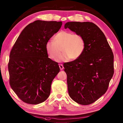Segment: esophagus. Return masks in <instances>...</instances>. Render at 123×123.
<instances>
[{"mask_svg":"<svg viewBox=\"0 0 123 123\" xmlns=\"http://www.w3.org/2000/svg\"><path fill=\"white\" fill-rule=\"evenodd\" d=\"M59 68H60V70H62L63 69V68H64V67H63V66L62 64H60L59 65Z\"/></svg>","mask_w":123,"mask_h":123,"instance_id":"34e87169","label":"esophagus"}]
</instances>
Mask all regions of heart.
<instances>
[{
	"mask_svg": "<svg viewBox=\"0 0 123 123\" xmlns=\"http://www.w3.org/2000/svg\"><path fill=\"white\" fill-rule=\"evenodd\" d=\"M85 48L86 41L81 35L66 31H62L56 34L54 36L53 41H48L45 45L47 53L53 60L59 58L61 50L64 52L57 61L79 59L84 52Z\"/></svg>",
	"mask_w": 123,
	"mask_h": 123,
	"instance_id": "obj_1",
	"label": "heart"
}]
</instances>
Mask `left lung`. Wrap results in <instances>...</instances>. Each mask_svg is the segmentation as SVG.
<instances>
[{
  "instance_id": "1",
  "label": "left lung",
  "mask_w": 123,
  "mask_h": 123,
  "mask_svg": "<svg viewBox=\"0 0 123 123\" xmlns=\"http://www.w3.org/2000/svg\"><path fill=\"white\" fill-rule=\"evenodd\" d=\"M64 28L81 35L85 50L79 59L63 64L69 95L82 105L105 94L113 76L114 54L103 32L92 22H68Z\"/></svg>"
}]
</instances>
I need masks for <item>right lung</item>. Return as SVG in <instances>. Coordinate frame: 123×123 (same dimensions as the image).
<instances>
[{
    "label": "right lung",
    "instance_id": "add662e5",
    "mask_svg": "<svg viewBox=\"0 0 123 123\" xmlns=\"http://www.w3.org/2000/svg\"><path fill=\"white\" fill-rule=\"evenodd\" d=\"M62 25V22L40 20L30 23L10 51L9 84L24 103L36 105L50 95L52 82L60 68L57 62L48 57L45 45Z\"/></svg>",
    "mask_w": 123,
    "mask_h": 123
}]
</instances>
